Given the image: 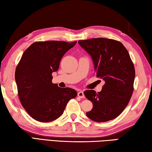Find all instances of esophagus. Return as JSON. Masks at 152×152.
Wrapping results in <instances>:
<instances>
[{
    "mask_svg": "<svg viewBox=\"0 0 152 152\" xmlns=\"http://www.w3.org/2000/svg\"><path fill=\"white\" fill-rule=\"evenodd\" d=\"M77 95H78V97H80V98H84V97H85V95H84L83 91H79V92H78Z\"/></svg>",
    "mask_w": 152,
    "mask_h": 152,
    "instance_id": "obj_1",
    "label": "esophagus"
}]
</instances>
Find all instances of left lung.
I'll return each instance as SVG.
<instances>
[{
    "label": "left lung",
    "mask_w": 152,
    "mask_h": 152,
    "mask_svg": "<svg viewBox=\"0 0 152 152\" xmlns=\"http://www.w3.org/2000/svg\"><path fill=\"white\" fill-rule=\"evenodd\" d=\"M91 56L95 75L105 81L102 90H86L84 95L93 103L87 116L96 122L116 118L131 99L135 78V68L127 50L121 42L105 38L78 41Z\"/></svg>",
    "instance_id": "left-lung-1"
}]
</instances>
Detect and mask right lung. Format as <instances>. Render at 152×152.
Masks as SVG:
<instances>
[{
    "label": "right lung",
    "mask_w": 152,
    "mask_h": 152,
    "mask_svg": "<svg viewBox=\"0 0 152 152\" xmlns=\"http://www.w3.org/2000/svg\"><path fill=\"white\" fill-rule=\"evenodd\" d=\"M77 41L36 42L25 50L16 68L15 81L23 107L28 115L41 122L54 121L62 115L75 90L61 88L52 83L61 58Z\"/></svg>",
    "instance_id": "obj_1"
}]
</instances>
